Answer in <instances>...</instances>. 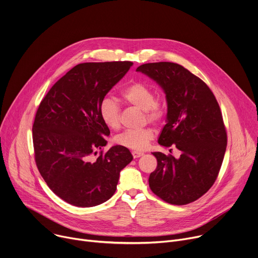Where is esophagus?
<instances>
[{"label":"esophagus","mask_w":258,"mask_h":258,"mask_svg":"<svg viewBox=\"0 0 258 258\" xmlns=\"http://www.w3.org/2000/svg\"><path fill=\"white\" fill-rule=\"evenodd\" d=\"M132 154H133L134 158H139V157H141V156H143V155H144V153H143V152H141V151H133V152H132Z\"/></svg>","instance_id":"obj_1"}]
</instances>
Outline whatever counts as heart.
Here are the masks:
<instances>
[{
	"mask_svg": "<svg viewBox=\"0 0 258 258\" xmlns=\"http://www.w3.org/2000/svg\"><path fill=\"white\" fill-rule=\"evenodd\" d=\"M118 99L130 106L138 107L144 110L146 118L159 123L165 116V107L161 102L156 100L154 90L141 82H134L123 88ZM99 112L102 121L110 130H117L120 125V110L115 99L105 97L100 102ZM154 137V130L146 126L140 130H126L115 137V142L118 145L135 150H143Z\"/></svg>",
	"mask_w": 258,
	"mask_h": 258,
	"instance_id": "obj_1",
	"label": "heart"
}]
</instances>
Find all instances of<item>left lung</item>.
Masks as SVG:
<instances>
[{
    "label": "left lung",
    "instance_id": "obj_1",
    "mask_svg": "<svg viewBox=\"0 0 258 258\" xmlns=\"http://www.w3.org/2000/svg\"><path fill=\"white\" fill-rule=\"evenodd\" d=\"M137 71L155 81L166 95V124L158 143L175 145L181 152L179 158L152 153L157 167L149 176L150 189L170 204L194 202L212 187L226 153L219 105L208 86L179 64L146 63Z\"/></svg>",
    "mask_w": 258,
    "mask_h": 258
}]
</instances>
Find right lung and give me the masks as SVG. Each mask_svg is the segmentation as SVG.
<instances>
[{
    "mask_svg": "<svg viewBox=\"0 0 258 258\" xmlns=\"http://www.w3.org/2000/svg\"><path fill=\"white\" fill-rule=\"evenodd\" d=\"M133 62H88L70 69L48 92L32 125L34 159L48 187L65 202L92 207L116 191L119 173L133 155L107 144L109 128L99 106L128 71Z\"/></svg>",
    "mask_w": 258,
    "mask_h": 258,
    "instance_id": "obj_1",
    "label": "right lung"
}]
</instances>
